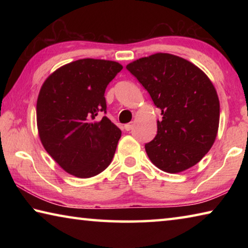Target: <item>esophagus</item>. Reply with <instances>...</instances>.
Wrapping results in <instances>:
<instances>
[{
	"mask_svg": "<svg viewBox=\"0 0 248 248\" xmlns=\"http://www.w3.org/2000/svg\"><path fill=\"white\" fill-rule=\"evenodd\" d=\"M133 125H134V124L133 123H130V124H124V130H127V131H130V130H131L132 128H133Z\"/></svg>",
	"mask_w": 248,
	"mask_h": 248,
	"instance_id": "esophagus-1",
	"label": "esophagus"
}]
</instances>
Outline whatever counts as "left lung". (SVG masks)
Masks as SVG:
<instances>
[{
  "label": "left lung",
  "instance_id": "obj_1",
  "mask_svg": "<svg viewBox=\"0 0 248 248\" xmlns=\"http://www.w3.org/2000/svg\"><path fill=\"white\" fill-rule=\"evenodd\" d=\"M127 69L162 111L157 134L145 144L151 162L170 174L199 163L215 143L220 121L219 97L207 74L186 59L162 52Z\"/></svg>",
  "mask_w": 248,
  "mask_h": 248
}]
</instances>
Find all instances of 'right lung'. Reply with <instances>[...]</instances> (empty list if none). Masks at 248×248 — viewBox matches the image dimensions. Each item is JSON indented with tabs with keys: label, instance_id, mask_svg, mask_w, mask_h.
<instances>
[{
	"label": "right lung",
	"instance_id": "obj_1",
	"mask_svg": "<svg viewBox=\"0 0 248 248\" xmlns=\"http://www.w3.org/2000/svg\"><path fill=\"white\" fill-rule=\"evenodd\" d=\"M123 65L102 59H79L46 78L37 99V128L48 154L66 173L90 178L114 157L120 129L106 116L105 90Z\"/></svg>",
	"mask_w": 248,
	"mask_h": 248
}]
</instances>
